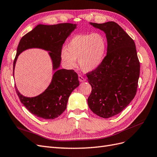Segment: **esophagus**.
<instances>
[{"label": "esophagus", "mask_w": 157, "mask_h": 157, "mask_svg": "<svg viewBox=\"0 0 157 157\" xmlns=\"http://www.w3.org/2000/svg\"><path fill=\"white\" fill-rule=\"evenodd\" d=\"M78 80H79L80 82H84V81H86V78H84L82 77V76H81L80 75H78Z\"/></svg>", "instance_id": "1"}]
</instances>
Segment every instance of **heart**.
I'll list each match as a JSON object with an SVG mask.
<instances>
[{
    "label": "heart",
    "mask_w": 157,
    "mask_h": 157,
    "mask_svg": "<svg viewBox=\"0 0 157 157\" xmlns=\"http://www.w3.org/2000/svg\"><path fill=\"white\" fill-rule=\"evenodd\" d=\"M107 40L101 33L80 34L70 40L66 50L61 52V59L68 67H73L78 59L80 68L90 72L98 68L105 58Z\"/></svg>",
    "instance_id": "b5f03b06"
}]
</instances>
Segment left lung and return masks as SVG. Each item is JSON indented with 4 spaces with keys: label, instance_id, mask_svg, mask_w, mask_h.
Wrapping results in <instances>:
<instances>
[{
    "label": "left lung",
    "instance_id": "1",
    "mask_svg": "<svg viewBox=\"0 0 157 157\" xmlns=\"http://www.w3.org/2000/svg\"><path fill=\"white\" fill-rule=\"evenodd\" d=\"M90 24L105 33L107 50L100 65L86 75L92 86L88 104L94 113L107 118L120 113L134 98L140 61L134 40L117 23Z\"/></svg>",
    "mask_w": 157,
    "mask_h": 157
}]
</instances>
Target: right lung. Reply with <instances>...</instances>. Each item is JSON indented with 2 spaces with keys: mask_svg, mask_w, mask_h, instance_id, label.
<instances>
[{
  "mask_svg": "<svg viewBox=\"0 0 157 157\" xmlns=\"http://www.w3.org/2000/svg\"><path fill=\"white\" fill-rule=\"evenodd\" d=\"M76 28L77 24L59 23L46 25L39 24L23 36L18 44L13 61V75L18 56L30 48H40L48 51L52 61L54 75L44 92L35 97L21 95L16 85V91L21 103L33 115L43 119H54L67 108L71 92L79 86L78 75L74 70L59 69L63 44Z\"/></svg>",
  "mask_w": 157,
  "mask_h": 157,
  "instance_id": "obj_1",
  "label": "right lung"
}]
</instances>
